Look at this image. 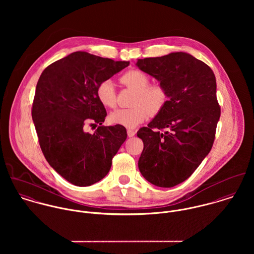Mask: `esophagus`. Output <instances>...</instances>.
Instances as JSON below:
<instances>
[{"label": "esophagus", "instance_id": "obj_1", "mask_svg": "<svg viewBox=\"0 0 254 254\" xmlns=\"http://www.w3.org/2000/svg\"><path fill=\"white\" fill-rule=\"evenodd\" d=\"M127 134H128V137H130V138H132V137H134L135 136V134H136V132L134 131V130H131V129H128L127 130Z\"/></svg>", "mask_w": 254, "mask_h": 254}]
</instances>
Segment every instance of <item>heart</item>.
<instances>
[{
  "instance_id": "1",
  "label": "heart",
  "mask_w": 254,
  "mask_h": 254,
  "mask_svg": "<svg viewBox=\"0 0 254 254\" xmlns=\"http://www.w3.org/2000/svg\"><path fill=\"white\" fill-rule=\"evenodd\" d=\"M120 82L135 91L133 108L120 109L109 115V120L113 124H118L126 128H135L144 122L148 113L154 115L158 113L166 102V93L162 87L148 85V78L140 70H129L124 73ZM97 98L106 107L112 109L116 105V93L111 80H105L97 88Z\"/></svg>"
}]
</instances>
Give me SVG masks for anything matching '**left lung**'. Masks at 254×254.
Returning a JSON list of instances; mask_svg holds the SVG:
<instances>
[{
    "label": "left lung",
    "instance_id": "1",
    "mask_svg": "<svg viewBox=\"0 0 254 254\" xmlns=\"http://www.w3.org/2000/svg\"><path fill=\"white\" fill-rule=\"evenodd\" d=\"M136 65L159 82L167 98L137 132L144 143L138 166L150 184L172 188L194 172L213 145L220 118L215 75L184 52L138 60Z\"/></svg>",
    "mask_w": 254,
    "mask_h": 254
}]
</instances>
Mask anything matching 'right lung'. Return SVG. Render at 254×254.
<instances>
[{"label":"right lung","mask_w":254,"mask_h":254,"mask_svg":"<svg viewBox=\"0 0 254 254\" xmlns=\"http://www.w3.org/2000/svg\"><path fill=\"white\" fill-rule=\"evenodd\" d=\"M128 65L75 52L49 65L38 80L32 119L41 149L49 164L75 186L105 178L127 138L124 126H102L107 111L97 88ZM90 122L101 125L94 134L83 131Z\"/></svg>","instance_id":"add662e5"}]
</instances>
